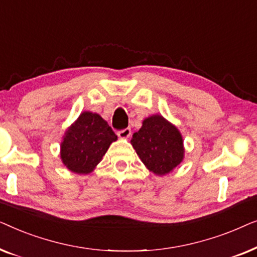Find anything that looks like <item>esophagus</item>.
Here are the masks:
<instances>
[{"label": "esophagus", "mask_w": 257, "mask_h": 257, "mask_svg": "<svg viewBox=\"0 0 257 257\" xmlns=\"http://www.w3.org/2000/svg\"><path fill=\"white\" fill-rule=\"evenodd\" d=\"M117 135L120 139H127V138H130V136H131V128L127 127L125 130H121V131H119Z\"/></svg>", "instance_id": "1"}]
</instances>
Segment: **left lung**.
<instances>
[{
    "label": "left lung",
    "mask_w": 257,
    "mask_h": 257,
    "mask_svg": "<svg viewBox=\"0 0 257 257\" xmlns=\"http://www.w3.org/2000/svg\"><path fill=\"white\" fill-rule=\"evenodd\" d=\"M144 165L157 175L170 173L184 160V140L179 130L163 115L144 119L142 128L131 139Z\"/></svg>",
    "instance_id": "obj_1"
}]
</instances>
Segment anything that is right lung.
Listing matches in <instances>:
<instances>
[{"mask_svg":"<svg viewBox=\"0 0 257 257\" xmlns=\"http://www.w3.org/2000/svg\"><path fill=\"white\" fill-rule=\"evenodd\" d=\"M117 139L107 121L99 114L84 111L65 131L61 144V159L73 173H91Z\"/></svg>","mask_w":257,"mask_h":257,"instance_id":"add662e5","label":"right lung"}]
</instances>
